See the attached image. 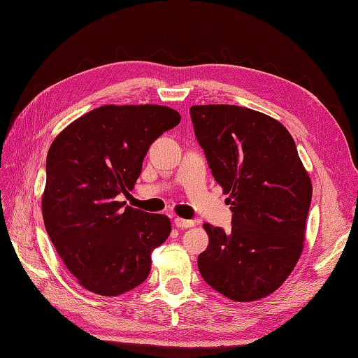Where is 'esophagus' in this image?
Segmentation results:
<instances>
[{"label":"esophagus","mask_w":358,"mask_h":358,"mask_svg":"<svg viewBox=\"0 0 358 358\" xmlns=\"http://www.w3.org/2000/svg\"><path fill=\"white\" fill-rule=\"evenodd\" d=\"M173 222H176V225H177L178 228H181V230H182V228H192V227H195V222H194V221H189V219L177 217Z\"/></svg>","instance_id":"1"}]
</instances>
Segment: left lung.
<instances>
[{
  "label": "left lung",
  "mask_w": 358,
  "mask_h": 358,
  "mask_svg": "<svg viewBox=\"0 0 358 358\" xmlns=\"http://www.w3.org/2000/svg\"><path fill=\"white\" fill-rule=\"evenodd\" d=\"M190 116L233 212L231 231L204 224L201 277L231 301L262 299L287 280L304 250L311 180L277 119L228 104L192 106Z\"/></svg>",
  "instance_id": "1"
}]
</instances>
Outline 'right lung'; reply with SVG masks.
Instances as JSON below:
<instances>
[{"mask_svg": "<svg viewBox=\"0 0 358 358\" xmlns=\"http://www.w3.org/2000/svg\"><path fill=\"white\" fill-rule=\"evenodd\" d=\"M166 106H101L60 131L47 155L45 228L78 282L117 296L148 278L151 252L171 234L164 215L125 206L150 145L178 125Z\"/></svg>", "mask_w": 358, "mask_h": 358, "instance_id": "right-lung-1", "label": "right lung"}]
</instances>
